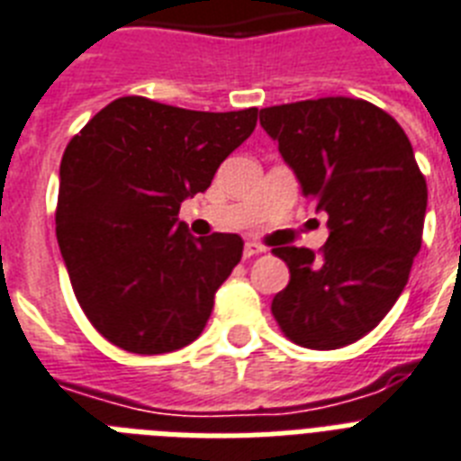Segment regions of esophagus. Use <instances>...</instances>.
I'll list each match as a JSON object with an SVG mask.
<instances>
[{
	"label": "esophagus",
	"instance_id": "34e87169",
	"mask_svg": "<svg viewBox=\"0 0 461 461\" xmlns=\"http://www.w3.org/2000/svg\"><path fill=\"white\" fill-rule=\"evenodd\" d=\"M263 246L256 241H246V246H243V258H253V256H260L263 253Z\"/></svg>",
	"mask_w": 461,
	"mask_h": 461
}]
</instances>
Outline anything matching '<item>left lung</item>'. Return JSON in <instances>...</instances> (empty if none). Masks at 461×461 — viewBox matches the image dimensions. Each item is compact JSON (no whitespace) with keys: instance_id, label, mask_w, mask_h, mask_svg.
Wrapping results in <instances>:
<instances>
[{"instance_id":"obj_1","label":"left lung","mask_w":461,"mask_h":461,"mask_svg":"<svg viewBox=\"0 0 461 461\" xmlns=\"http://www.w3.org/2000/svg\"><path fill=\"white\" fill-rule=\"evenodd\" d=\"M303 196L327 212L320 253L279 246L289 265L272 315L286 339L334 350L369 334L395 305L421 249L426 179L395 118L365 99L324 96L260 111Z\"/></svg>"}]
</instances>
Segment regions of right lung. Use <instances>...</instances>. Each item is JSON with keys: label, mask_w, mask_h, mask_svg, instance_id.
Instances as JSON below:
<instances>
[{"label": "right lung", "mask_w": 461, "mask_h": 461, "mask_svg": "<svg viewBox=\"0 0 461 461\" xmlns=\"http://www.w3.org/2000/svg\"><path fill=\"white\" fill-rule=\"evenodd\" d=\"M258 108L186 111L122 96L75 134L59 172L56 239L82 312L113 346H189L243 253L239 234L192 237L182 201L211 186Z\"/></svg>", "instance_id": "add662e5"}]
</instances>
